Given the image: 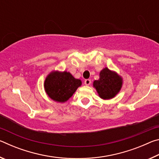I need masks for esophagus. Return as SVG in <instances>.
<instances>
[{"label":"esophagus","mask_w":159,"mask_h":159,"mask_svg":"<svg viewBox=\"0 0 159 159\" xmlns=\"http://www.w3.org/2000/svg\"><path fill=\"white\" fill-rule=\"evenodd\" d=\"M84 83H85V85H89L90 84V83H91L90 79H86V80H85Z\"/></svg>","instance_id":"1"}]
</instances>
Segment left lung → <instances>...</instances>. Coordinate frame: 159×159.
I'll return each mask as SVG.
<instances>
[{
    "mask_svg": "<svg viewBox=\"0 0 159 159\" xmlns=\"http://www.w3.org/2000/svg\"><path fill=\"white\" fill-rule=\"evenodd\" d=\"M122 85V77L107 67L100 71L99 79L93 82V87L95 88L99 98L103 99L114 98L120 92Z\"/></svg>",
    "mask_w": 159,
    "mask_h": 159,
    "instance_id": "obj_1",
    "label": "left lung"
}]
</instances>
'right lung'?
Instances as JSON below:
<instances>
[{"instance_id": "right-lung-1", "label": "right lung", "mask_w": 159, "mask_h": 159, "mask_svg": "<svg viewBox=\"0 0 159 159\" xmlns=\"http://www.w3.org/2000/svg\"><path fill=\"white\" fill-rule=\"evenodd\" d=\"M81 84V80L75 79L69 72L52 71L45 78L44 89L52 100L63 103L74 95Z\"/></svg>"}]
</instances>
